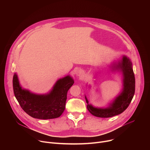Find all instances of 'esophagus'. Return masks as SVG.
Listing matches in <instances>:
<instances>
[{
    "instance_id": "1",
    "label": "esophagus",
    "mask_w": 150,
    "mask_h": 150,
    "mask_svg": "<svg viewBox=\"0 0 150 150\" xmlns=\"http://www.w3.org/2000/svg\"><path fill=\"white\" fill-rule=\"evenodd\" d=\"M83 72L82 71V70H78L76 71V75L77 76H79V77H82L83 76Z\"/></svg>"
}]
</instances>
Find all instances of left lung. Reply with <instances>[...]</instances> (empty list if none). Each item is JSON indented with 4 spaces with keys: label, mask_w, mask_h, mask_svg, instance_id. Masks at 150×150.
Listing matches in <instances>:
<instances>
[{
    "label": "left lung",
    "mask_w": 150,
    "mask_h": 150,
    "mask_svg": "<svg viewBox=\"0 0 150 150\" xmlns=\"http://www.w3.org/2000/svg\"><path fill=\"white\" fill-rule=\"evenodd\" d=\"M113 70L120 71L123 75V88L121 93L107 108H97L87 103V109L93 115L98 117H111L123 112L129 106L135 94V79L130 59L123 56L122 59L113 65Z\"/></svg>",
    "instance_id": "1"
}]
</instances>
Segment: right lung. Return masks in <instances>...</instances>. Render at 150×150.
<instances>
[{
	"mask_svg": "<svg viewBox=\"0 0 150 150\" xmlns=\"http://www.w3.org/2000/svg\"><path fill=\"white\" fill-rule=\"evenodd\" d=\"M74 83L73 78L68 75L57 80L49 93L35 94L22 88L15 73L13 89L17 101L25 113L34 118L50 119L59 117L65 110L67 93Z\"/></svg>",
	"mask_w": 150,
	"mask_h": 150,
	"instance_id": "1",
	"label": "right lung"
}]
</instances>
